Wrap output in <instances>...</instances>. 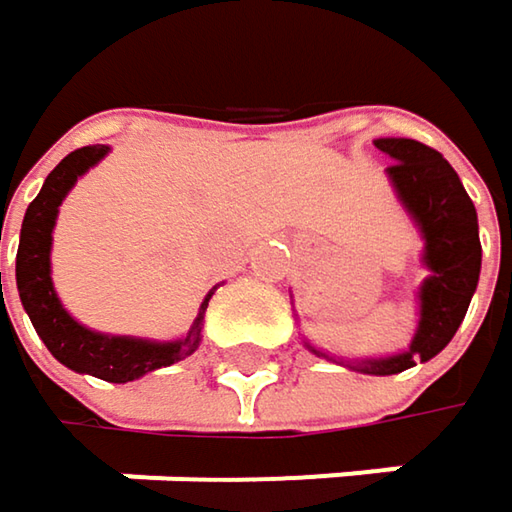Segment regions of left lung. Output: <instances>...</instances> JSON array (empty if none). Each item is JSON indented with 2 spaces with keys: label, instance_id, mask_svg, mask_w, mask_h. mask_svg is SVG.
<instances>
[{
  "label": "left lung",
  "instance_id": "left-lung-1",
  "mask_svg": "<svg viewBox=\"0 0 512 512\" xmlns=\"http://www.w3.org/2000/svg\"><path fill=\"white\" fill-rule=\"evenodd\" d=\"M375 146L393 158L387 175L398 202L425 237L422 263L431 269L419 287V328L410 349L354 363V369L366 375H395L437 357L457 334L478 287L481 240L475 205L437 149L407 137H381Z\"/></svg>",
  "mask_w": 512,
  "mask_h": 512
}]
</instances>
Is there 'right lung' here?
<instances>
[{"label": "right lung", "instance_id": "1", "mask_svg": "<svg viewBox=\"0 0 512 512\" xmlns=\"http://www.w3.org/2000/svg\"><path fill=\"white\" fill-rule=\"evenodd\" d=\"M105 155H108V146L75 149L46 175L37 199L25 210L20 249H17V290H20V302H23L34 331L40 334V340L46 343V349L52 351L55 360H61L72 372L93 375V378H102L111 384H125V381L143 378L146 372H155L161 366H172L199 349L202 319H205V310H208L213 293L205 296L187 337L172 340V343L99 334V331H90L81 322H75L64 310V304L52 287V263H49L52 228L58 219V208L67 199L72 184Z\"/></svg>", "mask_w": 512, "mask_h": 512}]
</instances>
